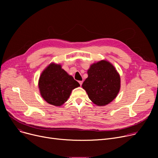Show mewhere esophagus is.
<instances>
[{
    "instance_id": "34e87169",
    "label": "esophagus",
    "mask_w": 158,
    "mask_h": 158,
    "mask_svg": "<svg viewBox=\"0 0 158 158\" xmlns=\"http://www.w3.org/2000/svg\"><path fill=\"white\" fill-rule=\"evenodd\" d=\"M82 82H83V81H79V85H80L81 86L82 85Z\"/></svg>"
}]
</instances>
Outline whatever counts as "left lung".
I'll return each instance as SVG.
<instances>
[{
    "instance_id": "1",
    "label": "left lung",
    "mask_w": 158,
    "mask_h": 158,
    "mask_svg": "<svg viewBox=\"0 0 158 158\" xmlns=\"http://www.w3.org/2000/svg\"><path fill=\"white\" fill-rule=\"evenodd\" d=\"M88 76L82 86L95 104L105 106L117 97L120 88V78L110 63L102 60L91 65Z\"/></svg>"
}]
</instances>
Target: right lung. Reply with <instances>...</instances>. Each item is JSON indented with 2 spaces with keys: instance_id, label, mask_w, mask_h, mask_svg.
<instances>
[{
  "instance_id": "right-lung-1",
  "label": "right lung",
  "mask_w": 158,
  "mask_h": 158,
  "mask_svg": "<svg viewBox=\"0 0 158 158\" xmlns=\"http://www.w3.org/2000/svg\"><path fill=\"white\" fill-rule=\"evenodd\" d=\"M79 82L69 76L60 64L52 63L41 74L38 82L40 94L48 104L60 106L67 101L72 90Z\"/></svg>"
}]
</instances>
